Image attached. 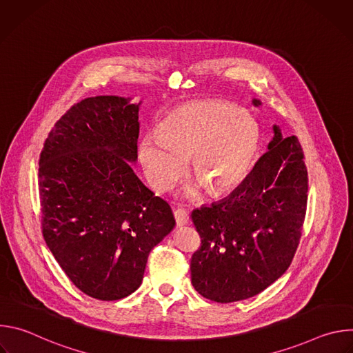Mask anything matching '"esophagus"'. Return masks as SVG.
I'll list each match as a JSON object with an SVG mask.
<instances>
[{
    "label": "esophagus",
    "mask_w": 353,
    "mask_h": 353,
    "mask_svg": "<svg viewBox=\"0 0 353 353\" xmlns=\"http://www.w3.org/2000/svg\"><path fill=\"white\" fill-rule=\"evenodd\" d=\"M174 219H176L177 226L187 225V223H188V221H190L187 211H185V210H183V208H177V210L174 211Z\"/></svg>",
    "instance_id": "1"
}]
</instances>
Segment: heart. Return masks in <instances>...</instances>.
Segmentation results:
<instances>
[{
  "mask_svg": "<svg viewBox=\"0 0 353 353\" xmlns=\"http://www.w3.org/2000/svg\"><path fill=\"white\" fill-rule=\"evenodd\" d=\"M260 143V131L247 113L221 102L183 106L172 112L159 132L139 142V159L148 183L169 190L192 157L194 177L210 194H222L247 174Z\"/></svg>",
  "mask_w": 353,
  "mask_h": 353,
  "instance_id": "b5f03b06",
  "label": "heart"
}]
</instances>
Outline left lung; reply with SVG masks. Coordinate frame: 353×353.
I'll list each match as a JSON object with an SVG mask.
<instances>
[{"label": "left lung", "instance_id": "left-lung-1", "mask_svg": "<svg viewBox=\"0 0 353 353\" xmlns=\"http://www.w3.org/2000/svg\"><path fill=\"white\" fill-rule=\"evenodd\" d=\"M260 106V100H253ZM309 177L299 139L274 138L226 198L191 214L201 245L191 257L195 290L218 303L253 297L289 268L303 230Z\"/></svg>", "mask_w": 353, "mask_h": 353}]
</instances>
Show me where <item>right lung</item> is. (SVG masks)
Returning <instances> with one entry per match:
<instances>
[{
    "mask_svg": "<svg viewBox=\"0 0 353 353\" xmlns=\"http://www.w3.org/2000/svg\"><path fill=\"white\" fill-rule=\"evenodd\" d=\"M120 96L86 97L50 131L39 159L41 232L83 293L119 300L142 283L148 256L176 225L170 205L134 173L138 110Z\"/></svg>",
    "mask_w": 353,
    "mask_h": 353,
    "instance_id": "add662e5",
    "label": "right lung"
}]
</instances>
